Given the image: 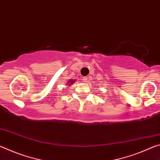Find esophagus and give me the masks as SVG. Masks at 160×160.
<instances>
[{"mask_svg": "<svg viewBox=\"0 0 160 160\" xmlns=\"http://www.w3.org/2000/svg\"><path fill=\"white\" fill-rule=\"evenodd\" d=\"M88 77H84L82 80H83L84 82H87V81H88Z\"/></svg>", "mask_w": 160, "mask_h": 160, "instance_id": "1", "label": "esophagus"}]
</instances>
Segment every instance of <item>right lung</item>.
Returning a JSON list of instances; mask_svg holds the SVG:
<instances>
[{
	"instance_id": "right-lung-1",
	"label": "right lung",
	"mask_w": 160,
	"mask_h": 160,
	"mask_svg": "<svg viewBox=\"0 0 160 160\" xmlns=\"http://www.w3.org/2000/svg\"><path fill=\"white\" fill-rule=\"evenodd\" d=\"M73 81H74V80H73ZM73 81H72V80H70L69 82H70V83H72V82H73Z\"/></svg>"
}]
</instances>
